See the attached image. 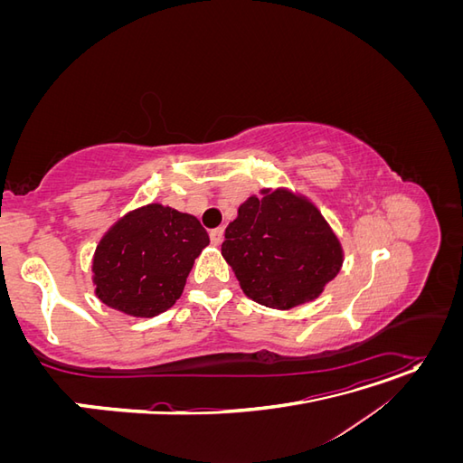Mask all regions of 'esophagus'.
Segmentation results:
<instances>
[{
    "instance_id": "esophagus-1",
    "label": "esophagus",
    "mask_w": 463,
    "mask_h": 463,
    "mask_svg": "<svg viewBox=\"0 0 463 463\" xmlns=\"http://www.w3.org/2000/svg\"><path fill=\"white\" fill-rule=\"evenodd\" d=\"M222 240H223V228L210 230V241H213V245H220Z\"/></svg>"
}]
</instances>
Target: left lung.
<instances>
[{
  "label": "left lung",
  "instance_id": "8db88e82",
  "mask_svg": "<svg viewBox=\"0 0 463 463\" xmlns=\"http://www.w3.org/2000/svg\"><path fill=\"white\" fill-rule=\"evenodd\" d=\"M222 255L247 298L279 311L317 299L344 262L325 216L288 189L249 197L226 228Z\"/></svg>",
  "mask_w": 463,
  "mask_h": 463
}]
</instances>
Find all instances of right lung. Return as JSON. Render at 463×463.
I'll use <instances>...</instances> for the list:
<instances>
[{"mask_svg": "<svg viewBox=\"0 0 463 463\" xmlns=\"http://www.w3.org/2000/svg\"><path fill=\"white\" fill-rule=\"evenodd\" d=\"M210 243L201 222L152 203L131 210L96 247V296L131 317H156L181 298L193 262Z\"/></svg>", "mask_w": 463, "mask_h": 463, "instance_id": "right-lung-1", "label": "right lung"}]
</instances>
